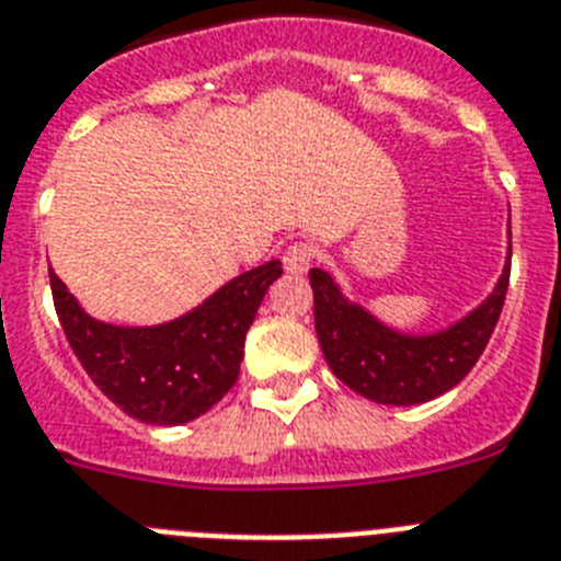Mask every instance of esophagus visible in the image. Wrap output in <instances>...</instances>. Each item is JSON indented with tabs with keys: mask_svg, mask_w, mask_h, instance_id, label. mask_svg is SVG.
<instances>
[{
	"mask_svg": "<svg viewBox=\"0 0 561 561\" xmlns=\"http://www.w3.org/2000/svg\"><path fill=\"white\" fill-rule=\"evenodd\" d=\"M316 256H319V251H316L313 242H294L282 253V265H285L287 274H308V267L313 265Z\"/></svg>",
	"mask_w": 561,
	"mask_h": 561,
	"instance_id": "1",
	"label": "esophagus"
}]
</instances>
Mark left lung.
Instances as JSON below:
<instances>
[{"instance_id":"obj_1","label":"left lung","mask_w":561,"mask_h":561,"mask_svg":"<svg viewBox=\"0 0 561 561\" xmlns=\"http://www.w3.org/2000/svg\"><path fill=\"white\" fill-rule=\"evenodd\" d=\"M511 262L496 282L494 294L455 328L435 335H401L381 321L350 305L330 274L313 267V319L321 353L341 383L375 403L412 407L449 392L471 373L508 294Z\"/></svg>"}]
</instances>
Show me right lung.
Listing matches in <instances>:
<instances>
[{"mask_svg":"<svg viewBox=\"0 0 561 561\" xmlns=\"http://www.w3.org/2000/svg\"><path fill=\"white\" fill-rule=\"evenodd\" d=\"M282 262L228 282L188 316L160 328H112L78 308L50 271L53 305L72 353L92 383L140 423H188L237 383L245 333Z\"/></svg>","mask_w":561,"mask_h":561,"instance_id":"right-lung-1","label":"right lung"}]
</instances>
